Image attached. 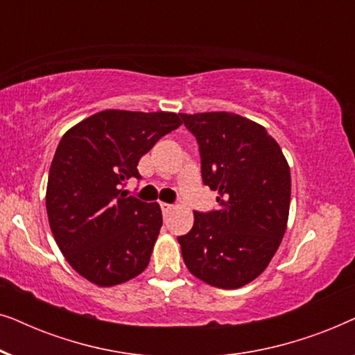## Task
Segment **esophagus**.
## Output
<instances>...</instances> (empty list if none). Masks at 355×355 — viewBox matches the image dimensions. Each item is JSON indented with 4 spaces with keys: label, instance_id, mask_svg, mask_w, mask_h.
Listing matches in <instances>:
<instances>
[{
    "label": "esophagus",
    "instance_id": "obj_1",
    "mask_svg": "<svg viewBox=\"0 0 355 355\" xmlns=\"http://www.w3.org/2000/svg\"><path fill=\"white\" fill-rule=\"evenodd\" d=\"M159 207H162L163 216H168L169 213H171V210H173V205H169V203H159Z\"/></svg>",
    "mask_w": 355,
    "mask_h": 355
}]
</instances>
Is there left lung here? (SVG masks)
<instances>
[{"label": "left lung", "mask_w": 355, "mask_h": 355, "mask_svg": "<svg viewBox=\"0 0 355 355\" xmlns=\"http://www.w3.org/2000/svg\"><path fill=\"white\" fill-rule=\"evenodd\" d=\"M198 144L203 184L218 192V208L193 211L179 236L184 263L221 289L254 281L278 250L288 225L291 173L263 125L234 113L179 114Z\"/></svg>", "instance_id": "1"}]
</instances>
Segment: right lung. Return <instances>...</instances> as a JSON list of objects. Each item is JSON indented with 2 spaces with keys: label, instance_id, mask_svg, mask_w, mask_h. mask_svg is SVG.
I'll list each match as a JSON object with an SVG mask.
<instances>
[{
  "label": "right lung",
  "instance_id": "add662e5",
  "mask_svg": "<svg viewBox=\"0 0 355 355\" xmlns=\"http://www.w3.org/2000/svg\"><path fill=\"white\" fill-rule=\"evenodd\" d=\"M179 125L176 113L106 110L62 135L48 174L46 213L58 247L85 279L108 288L147 268L162 208L121 187L142 178L139 159Z\"/></svg>",
  "mask_w": 355,
  "mask_h": 355
}]
</instances>
